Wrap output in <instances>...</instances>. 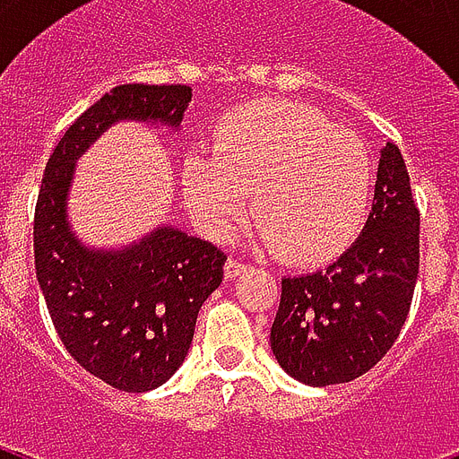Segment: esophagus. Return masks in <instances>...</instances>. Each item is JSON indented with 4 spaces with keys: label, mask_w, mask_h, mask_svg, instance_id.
Returning <instances> with one entry per match:
<instances>
[{
    "label": "esophagus",
    "mask_w": 459,
    "mask_h": 459,
    "mask_svg": "<svg viewBox=\"0 0 459 459\" xmlns=\"http://www.w3.org/2000/svg\"><path fill=\"white\" fill-rule=\"evenodd\" d=\"M245 269H247V266H245L243 262H240V259L230 257L229 262H226V266H223V273H226V279L233 281V279H238V276H240V273H243Z\"/></svg>",
    "instance_id": "obj_1"
}]
</instances>
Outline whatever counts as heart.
<instances>
[{
	"mask_svg": "<svg viewBox=\"0 0 459 459\" xmlns=\"http://www.w3.org/2000/svg\"><path fill=\"white\" fill-rule=\"evenodd\" d=\"M195 221L223 238L250 207L252 236L293 262H319L357 236L369 212L374 159L357 133L290 100H257L216 124L212 145L183 159Z\"/></svg>",
	"mask_w": 459,
	"mask_h": 459,
	"instance_id": "obj_1",
	"label": "heart"
}]
</instances>
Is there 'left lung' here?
I'll return each mask as SVG.
<instances>
[{"mask_svg": "<svg viewBox=\"0 0 459 459\" xmlns=\"http://www.w3.org/2000/svg\"><path fill=\"white\" fill-rule=\"evenodd\" d=\"M420 209L405 159L385 143L362 236L326 269L281 279L272 324L279 364L307 385L348 384L384 359L412 305Z\"/></svg>", "mask_w": 459, "mask_h": 459, "instance_id": "1", "label": "left lung"}]
</instances>
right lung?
Segmentation results:
<instances>
[{
  "label": "right lung",
  "mask_w": 459,
  "mask_h": 459,
  "mask_svg": "<svg viewBox=\"0 0 459 459\" xmlns=\"http://www.w3.org/2000/svg\"><path fill=\"white\" fill-rule=\"evenodd\" d=\"M187 85H118L82 111L49 154L39 186L32 243L47 309L64 348L82 369L126 393L173 377L193 342L202 302L223 279L216 245L161 226L118 252L82 247L66 221L74 161L114 121L178 128Z\"/></svg>",
  "instance_id": "obj_1"
}]
</instances>
